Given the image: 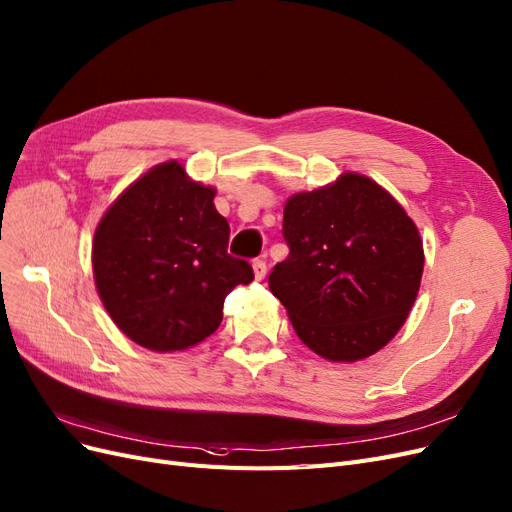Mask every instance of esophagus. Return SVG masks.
<instances>
[{
  "label": "esophagus",
  "instance_id": "34e87169",
  "mask_svg": "<svg viewBox=\"0 0 512 512\" xmlns=\"http://www.w3.org/2000/svg\"><path fill=\"white\" fill-rule=\"evenodd\" d=\"M252 269H254L256 281H262L264 275H267V262H264V258H256V260L252 262Z\"/></svg>",
  "mask_w": 512,
  "mask_h": 512
}]
</instances>
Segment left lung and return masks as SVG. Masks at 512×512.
Segmentation results:
<instances>
[{"mask_svg": "<svg viewBox=\"0 0 512 512\" xmlns=\"http://www.w3.org/2000/svg\"><path fill=\"white\" fill-rule=\"evenodd\" d=\"M286 260L269 288L317 356L356 362L407 322L424 273V243L404 207L366 175L296 192L284 207Z\"/></svg>", "mask_w": 512, "mask_h": 512, "instance_id": "8db88e82", "label": "left lung"}]
</instances>
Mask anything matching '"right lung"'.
<instances>
[{
  "instance_id": "1",
  "label": "right lung",
  "mask_w": 512,
  "mask_h": 512,
  "mask_svg": "<svg viewBox=\"0 0 512 512\" xmlns=\"http://www.w3.org/2000/svg\"><path fill=\"white\" fill-rule=\"evenodd\" d=\"M216 188L167 161L135 180L95 228L93 275L105 311L152 351H182L214 334L224 298L254 271L226 252L231 228Z\"/></svg>"
}]
</instances>
